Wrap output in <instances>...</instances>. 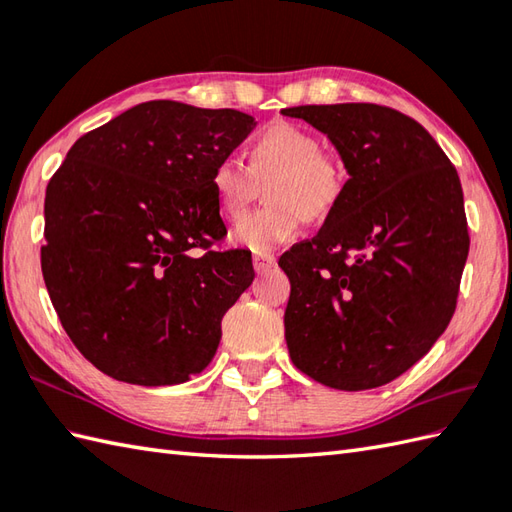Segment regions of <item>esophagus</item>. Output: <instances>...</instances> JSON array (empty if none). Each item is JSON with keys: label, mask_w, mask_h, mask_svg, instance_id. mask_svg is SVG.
Wrapping results in <instances>:
<instances>
[{"label": "esophagus", "mask_w": 512, "mask_h": 512, "mask_svg": "<svg viewBox=\"0 0 512 512\" xmlns=\"http://www.w3.org/2000/svg\"><path fill=\"white\" fill-rule=\"evenodd\" d=\"M277 264V257L270 255V253H255L253 255V266L257 273H266V270H270Z\"/></svg>", "instance_id": "1"}]
</instances>
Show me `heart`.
<instances>
[{"instance_id":"b5f03b06","label":"heart","mask_w":512,"mask_h":512,"mask_svg":"<svg viewBox=\"0 0 512 512\" xmlns=\"http://www.w3.org/2000/svg\"><path fill=\"white\" fill-rule=\"evenodd\" d=\"M262 209L237 224L233 239L253 253H264L299 233L303 220H323L341 202L347 171L334 154L306 129L275 123L246 147V165L222 158L211 171L217 209L226 220H239L264 184Z\"/></svg>"}]
</instances>
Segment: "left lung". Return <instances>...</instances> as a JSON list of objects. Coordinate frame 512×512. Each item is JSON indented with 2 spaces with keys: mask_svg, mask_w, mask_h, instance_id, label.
<instances>
[{
  "mask_svg": "<svg viewBox=\"0 0 512 512\" xmlns=\"http://www.w3.org/2000/svg\"><path fill=\"white\" fill-rule=\"evenodd\" d=\"M350 173L321 231L279 257L292 363L343 391L387 385L440 339L469 255L458 171L413 118L374 103L301 105Z\"/></svg>",
  "mask_w": 512,
  "mask_h": 512,
  "instance_id": "8db88e82",
  "label": "left lung"
}]
</instances>
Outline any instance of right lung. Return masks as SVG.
Listing matches in <instances>:
<instances>
[{
  "mask_svg": "<svg viewBox=\"0 0 512 512\" xmlns=\"http://www.w3.org/2000/svg\"><path fill=\"white\" fill-rule=\"evenodd\" d=\"M255 125L237 110L140 103L76 140L50 178L43 281L103 374L160 387L211 363L222 317L255 279L248 250L211 248L226 235L211 171Z\"/></svg>",
  "mask_w": 512,
  "mask_h": 512,
  "instance_id": "right-lung-1",
  "label": "right lung"
}]
</instances>
